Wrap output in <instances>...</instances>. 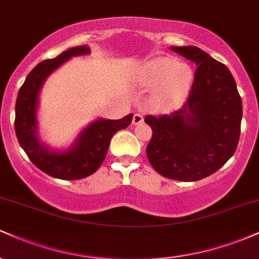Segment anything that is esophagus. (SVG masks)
Here are the masks:
<instances>
[{"instance_id": "34e87169", "label": "esophagus", "mask_w": 259, "mask_h": 259, "mask_svg": "<svg viewBox=\"0 0 259 259\" xmlns=\"http://www.w3.org/2000/svg\"><path fill=\"white\" fill-rule=\"evenodd\" d=\"M144 121V115L141 113H135L133 117V124L134 125H138V124H141Z\"/></svg>"}]
</instances>
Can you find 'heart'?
<instances>
[{
    "label": "heart",
    "instance_id": "heart-1",
    "mask_svg": "<svg viewBox=\"0 0 259 259\" xmlns=\"http://www.w3.org/2000/svg\"><path fill=\"white\" fill-rule=\"evenodd\" d=\"M139 84L154 90L152 101L160 111L178 108L186 100L194 81V70L187 63L170 57H159L142 67Z\"/></svg>",
    "mask_w": 259,
    "mask_h": 259
}]
</instances>
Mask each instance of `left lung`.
Here are the masks:
<instances>
[{
  "instance_id": "obj_1",
  "label": "left lung",
  "mask_w": 259,
  "mask_h": 259,
  "mask_svg": "<svg viewBox=\"0 0 259 259\" xmlns=\"http://www.w3.org/2000/svg\"><path fill=\"white\" fill-rule=\"evenodd\" d=\"M171 50L196 63L195 79L183 108L145 117L152 129L146 154L163 177L197 181L215 173L236 151L242 101L224 64L195 46Z\"/></svg>"
}]
</instances>
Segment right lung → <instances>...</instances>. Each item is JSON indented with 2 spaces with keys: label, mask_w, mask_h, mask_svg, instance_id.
<instances>
[{
  "label": "right lung",
  "mask_w": 259,
  "mask_h": 259,
  "mask_svg": "<svg viewBox=\"0 0 259 259\" xmlns=\"http://www.w3.org/2000/svg\"><path fill=\"white\" fill-rule=\"evenodd\" d=\"M90 52L88 46H78L62 52L56 58L40 62L26 76L19 89L16 102L17 139L26 156L44 173L62 180H78L94 174L106 158L112 136L125 129L133 120V113L121 119H99L80 134L75 145L59 153L45 147L37 139L36 107L38 91L47 76L73 56Z\"/></svg>",
  "instance_id": "add662e5"
}]
</instances>
